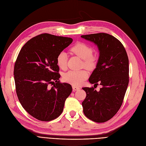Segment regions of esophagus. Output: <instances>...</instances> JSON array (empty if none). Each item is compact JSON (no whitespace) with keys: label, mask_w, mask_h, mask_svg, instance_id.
I'll return each instance as SVG.
<instances>
[{"label":"esophagus","mask_w":146,"mask_h":146,"mask_svg":"<svg viewBox=\"0 0 146 146\" xmlns=\"http://www.w3.org/2000/svg\"><path fill=\"white\" fill-rule=\"evenodd\" d=\"M72 88H73V92L77 91V90H79V89H80V88H79V87H76V86H73V87H72Z\"/></svg>","instance_id":"esophagus-1"}]
</instances>
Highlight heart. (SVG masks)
Wrapping results in <instances>:
<instances>
[{
  "label": "heart",
  "instance_id": "1",
  "mask_svg": "<svg viewBox=\"0 0 146 146\" xmlns=\"http://www.w3.org/2000/svg\"><path fill=\"white\" fill-rule=\"evenodd\" d=\"M71 51L82 59V65L88 69H93L96 67L97 63V58L92 54L93 48L91 46L84 42L76 43L71 48ZM56 62L58 66L61 69H65L67 66V54L64 51H61L57 56ZM88 76V72L85 70H70L64 75V79L74 86H80L87 79Z\"/></svg>",
  "mask_w": 146,
  "mask_h": 146
}]
</instances>
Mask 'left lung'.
<instances>
[{"label": "left lung", "instance_id": "obj_1", "mask_svg": "<svg viewBox=\"0 0 146 146\" xmlns=\"http://www.w3.org/2000/svg\"><path fill=\"white\" fill-rule=\"evenodd\" d=\"M81 37L97 45L100 56L96 68L88 81L102 86L97 92L93 87H83L87 96L82 103L84 115L96 123H104L113 117L123 104L129 78V59L121 42L110 35H82Z\"/></svg>", "mask_w": 146, "mask_h": 146}]
</instances>
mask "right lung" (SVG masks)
Masks as SVG:
<instances>
[{
	"label": "right lung",
	"mask_w": 146,
	"mask_h": 146,
	"mask_svg": "<svg viewBox=\"0 0 146 146\" xmlns=\"http://www.w3.org/2000/svg\"><path fill=\"white\" fill-rule=\"evenodd\" d=\"M72 42L70 37L41 34L28 41L18 54L14 68L17 95L23 109L37 119L57 118L72 92L70 84L59 81L56 62Z\"/></svg>",
	"instance_id": "obj_1"
}]
</instances>
